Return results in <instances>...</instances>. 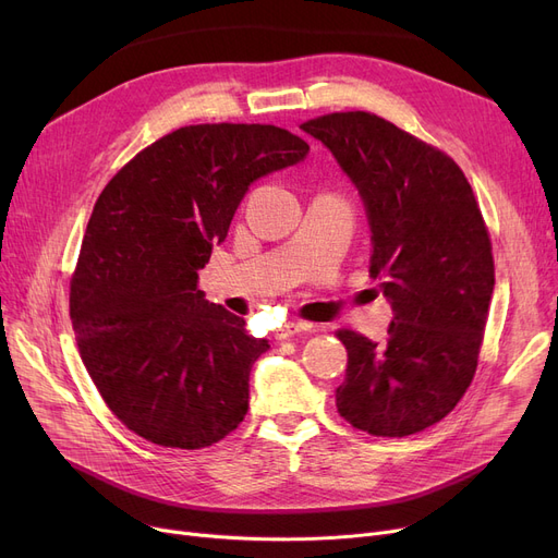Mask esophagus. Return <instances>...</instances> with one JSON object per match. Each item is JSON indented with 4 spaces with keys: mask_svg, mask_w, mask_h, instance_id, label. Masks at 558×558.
<instances>
[{
    "mask_svg": "<svg viewBox=\"0 0 558 558\" xmlns=\"http://www.w3.org/2000/svg\"><path fill=\"white\" fill-rule=\"evenodd\" d=\"M305 330H307L305 324H294V320H291V324H284V326H280V328L276 330V339H278V341L291 339V337H296V335H301V332H305Z\"/></svg>",
    "mask_w": 558,
    "mask_h": 558,
    "instance_id": "obj_1",
    "label": "esophagus"
}]
</instances>
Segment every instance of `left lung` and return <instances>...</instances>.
Masks as SVG:
<instances>
[{
	"instance_id": "left-lung-1",
	"label": "left lung",
	"mask_w": 558,
	"mask_h": 558,
	"mask_svg": "<svg viewBox=\"0 0 558 558\" xmlns=\"http://www.w3.org/2000/svg\"><path fill=\"white\" fill-rule=\"evenodd\" d=\"M364 198L371 276L391 301L389 339L341 328L339 414L373 436H409L446 418L471 387L495 287L493 248L471 183L436 146L373 112L314 117Z\"/></svg>"
}]
</instances>
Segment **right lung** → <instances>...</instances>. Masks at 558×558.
<instances>
[{
	"mask_svg": "<svg viewBox=\"0 0 558 558\" xmlns=\"http://www.w3.org/2000/svg\"><path fill=\"white\" fill-rule=\"evenodd\" d=\"M310 144L274 124L175 129L117 171L87 221L70 282L81 360L110 412L162 448H208L248 409L269 348L203 299L198 269L248 185Z\"/></svg>",
	"mask_w": 558,
	"mask_h": 558,
	"instance_id": "obj_1",
	"label": "right lung"
}]
</instances>
